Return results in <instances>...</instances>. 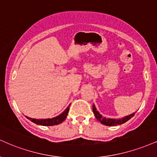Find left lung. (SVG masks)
<instances>
[{"instance_id":"left-lung-1","label":"left lung","mask_w":157,"mask_h":157,"mask_svg":"<svg viewBox=\"0 0 157 157\" xmlns=\"http://www.w3.org/2000/svg\"><path fill=\"white\" fill-rule=\"evenodd\" d=\"M93 112L95 115L96 118L99 121V122H101V124H104V125L106 126H117V125H121V124H124L127 121H129L130 118H132V117L135 116V113H132V114L129 115V116H127L124 118H119V119H113V118H106L105 117H102L100 113L98 112L96 109L95 105H93Z\"/></svg>"}]
</instances>
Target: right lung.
Listing matches in <instances>:
<instances>
[{"label": "right lung", "instance_id": "right-lung-1", "mask_svg": "<svg viewBox=\"0 0 157 157\" xmlns=\"http://www.w3.org/2000/svg\"><path fill=\"white\" fill-rule=\"evenodd\" d=\"M69 110V106L67 107L65 110L63 111L61 114L57 117H55L52 118H47V119H36V118H31L29 117L25 116L28 119H29L31 121L34 123L38 125H41V126H54V125H58V124H60L64 120L67 118L68 113Z\"/></svg>", "mask_w": 157, "mask_h": 157}]
</instances>
